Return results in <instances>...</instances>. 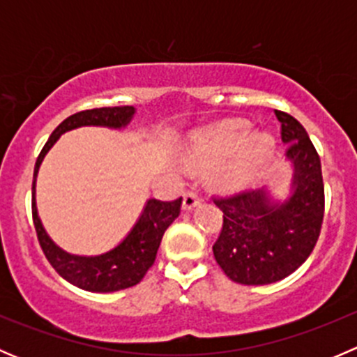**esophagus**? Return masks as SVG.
I'll use <instances>...</instances> for the list:
<instances>
[{
	"label": "esophagus",
	"mask_w": 357,
	"mask_h": 357,
	"mask_svg": "<svg viewBox=\"0 0 357 357\" xmlns=\"http://www.w3.org/2000/svg\"><path fill=\"white\" fill-rule=\"evenodd\" d=\"M200 204V197L195 190H188V192L183 195V211H192L193 207Z\"/></svg>",
	"instance_id": "1"
}]
</instances>
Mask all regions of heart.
I'll return each mask as SVG.
<instances>
[{
    "label": "heart",
    "instance_id": "b5f03b06",
    "mask_svg": "<svg viewBox=\"0 0 357 357\" xmlns=\"http://www.w3.org/2000/svg\"><path fill=\"white\" fill-rule=\"evenodd\" d=\"M269 132H248L245 121H226L193 139L183 164L192 172H204L228 160L215 172L214 183L221 190H238L257 179L273 152Z\"/></svg>",
    "mask_w": 357,
    "mask_h": 357
}]
</instances>
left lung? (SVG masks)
Listing matches in <instances>:
<instances>
[{
	"label": "left lung",
	"instance_id": "8db88e82",
	"mask_svg": "<svg viewBox=\"0 0 357 357\" xmlns=\"http://www.w3.org/2000/svg\"><path fill=\"white\" fill-rule=\"evenodd\" d=\"M294 176L290 195L276 202L266 190L214 197L222 229L214 257L229 280L268 285L291 275L311 255L325 215L321 160L297 119L275 110Z\"/></svg>",
	"mask_w": 357,
	"mask_h": 357
}]
</instances>
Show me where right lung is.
I'll return each instance as SVG.
<instances>
[{
    "label": "right lung",
    "instance_id": "obj_1",
    "mask_svg": "<svg viewBox=\"0 0 357 357\" xmlns=\"http://www.w3.org/2000/svg\"><path fill=\"white\" fill-rule=\"evenodd\" d=\"M132 115H135V107L128 105L77 112L67 117L52 132L36 160L34 181H32V221L38 233L39 245L55 271L68 283L82 290L105 294V291L129 289L142 282L143 276L155 262L158 245H160L165 229L179 215L183 199L179 197L172 202L150 199L129 235L117 247L102 255L86 257V255H74L62 250L52 242L48 233L45 231L38 215V207H36V176H38L43 158L55 145L60 135L70 129L81 128V126H103V128L121 129L131 122Z\"/></svg>",
    "mask_w": 357,
    "mask_h": 357
}]
</instances>
